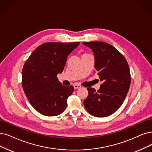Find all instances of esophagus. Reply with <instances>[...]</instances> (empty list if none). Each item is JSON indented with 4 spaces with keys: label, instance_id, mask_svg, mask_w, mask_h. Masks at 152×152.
Segmentation results:
<instances>
[{
    "label": "esophagus",
    "instance_id": "obj_1",
    "mask_svg": "<svg viewBox=\"0 0 152 152\" xmlns=\"http://www.w3.org/2000/svg\"><path fill=\"white\" fill-rule=\"evenodd\" d=\"M74 87L75 89H77V88H80L81 86L80 85H78V84H74Z\"/></svg>",
    "mask_w": 152,
    "mask_h": 152
}]
</instances>
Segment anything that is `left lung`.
<instances>
[{
  "label": "left lung",
  "instance_id": "8db88e82",
  "mask_svg": "<svg viewBox=\"0 0 152 152\" xmlns=\"http://www.w3.org/2000/svg\"><path fill=\"white\" fill-rule=\"evenodd\" d=\"M95 57V69L102 83L96 92L87 88L88 95L84 107L94 117H105L122 105L131 83L129 66L126 58L113 46L103 42H87Z\"/></svg>",
  "mask_w": 152,
  "mask_h": 152
}]
</instances>
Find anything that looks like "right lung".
<instances>
[{
	"mask_svg": "<svg viewBox=\"0 0 152 152\" xmlns=\"http://www.w3.org/2000/svg\"><path fill=\"white\" fill-rule=\"evenodd\" d=\"M79 44L46 42L36 48L24 64L23 90L30 104L42 115L57 116L65 110L74 89L72 86H63L57 75L62 72L68 56Z\"/></svg>",
	"mask_w": 152,
	"mask_h": 152,
	"instance_id": "1",
	"label": "right lung"
}]
</instances>
